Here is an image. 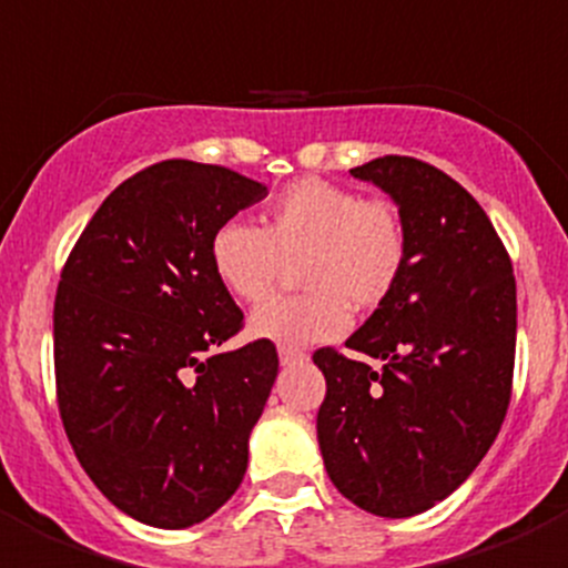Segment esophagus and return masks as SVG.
Listing matches in <instances>:
<instances>
[{
  "label": "esophagus",
  "mask_w": 568,
  "mask_h": 568,
  "mask_svg": "<svg viewBox=\"0 0 568 568\" xmlns=\"http://www.w3.org/2000/svg\"><path fill=\"white\" fill-rule=\"evenodd\" d=\"M281 364L290 366V364H301V361L307 358V355L301 353V349H290V346H281Z\"/></svg>",
  "instance_id": "esophagus-1"
}]
</instances>
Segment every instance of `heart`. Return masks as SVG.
Listing matches in <instances>:
<instances>
[{
	"mask_svg": "<svg viewBox=\"0 0 568 568\" xmlns=\"http://www.w3.org/2000/svg\"><path fill=\"white\" fill-rule=\"evenodd\" d=\"M298 258L307 293L267 301L250 318L255 338L290 349L338 338L353 307L369 313L393 298L409 264V230L386 199L298 179L270 202L261 230L224 222L210 235V267L244 304L267 298L284 264Z\"/></svg>",
	"mask_w": 568,
	"mask_h": 568,
	"instance_id": "heart-1",
	"label": "heart"
}]
</instances>
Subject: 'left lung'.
Listing matches in <instances>:
<instances>
[{
    "instance_id": "obj_1",
    "label": "left lung",
    "mask_w": 568,
    "mask_h": 568,
    "mask_svg": "<svg viewBox=\"0 0 568 568\" xmlns=\"http://www.w3.org/2000/svg\"><path fill=\"white\" fill-rule=\"evenodd\" d=\"M349 173L395 199L409 264L393 298L346 338L358 358L315 349L327 378L318 444L344 498L381 518H413L453 495L498 438L518 293L504 241L453 175L413 155Z\"/></svg>"
}]
</instances>
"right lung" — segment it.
<instances>
[{
    "label": "right lung",
    "mask_w": 568,
    "mask_h": 568,
    "mask_svg": "<svg viewBox=\"0 0 568 568\" xmlns=\"http://www.w3.org/2000/svg\"><path fill=\"white\" fill-rule=\"evenodd\" d=\"M264 195L219 164H150L104 199L59 275L64 433L104 498L142 524H199L247 471L278 353L264 338L219 349L244 313L210 267V235Z\"/></svg>",
    "instance_id": "obj_1"
}]
</instances>
